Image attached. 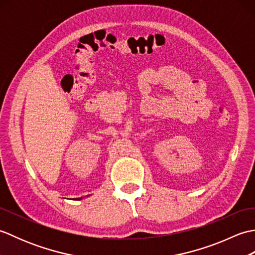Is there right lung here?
<instances>
[{"instance_id":"right-lung-1","label":"right lung","mask_w":255,"mask_h":255,"mask_svg":"<svg viewBox=\"0 0 255 255\" xmlns=\"http://www.w3.org/2000/svg\"><path fill=\"white\" fill-rule=\"evenodd\" d=\"M78 199H81V198H78Z\"/></svg>"}]
</instances>
